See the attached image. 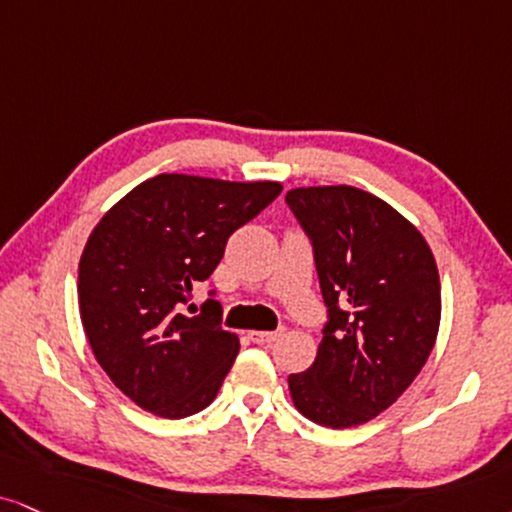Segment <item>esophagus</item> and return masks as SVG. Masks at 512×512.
Segmentation results:
<instances>
[{
  "mask_svg": "<svg viewBox=\"0 0 512 512\" xmlns=\"http://www.w3.org/2000/svg\"><path fill=\"white\" fill-rule=\"evenodd\" d=\"M277 337H280V332H266V330L249 332V339L256 344H270V342H275Z\"/></svg>",
  "mask_w": 512,
  "mask_h": 512,
  "instance_id": "esophagus-1",
  "label": "esophagus"
}]
</instances>
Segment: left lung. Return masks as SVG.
I'll return each mask as SVG.
<instances>
[{"instance_id":"obj_1","label":"left lung","mask_w":512,"mask_h":512,"mask_svg":"<svg viewBox=\"0 0 512 512\" xmlns=\"http://www.w3.org/2000/svg\"><path fill=\"white\" fill-rule=\"evenodd\" d=\"M287 206L313 246L327 306L323 342L289 375L294 406L344 430L387 410L418 377L439 332V270L425 237L363 189L299 187Z\"/></svg>"}]
</instances>
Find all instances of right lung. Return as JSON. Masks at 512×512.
<instances>
[{
    "mask_svg": "<svg viewBox=\"0 0 512 512\" xmlns=\"http://www.w3.org/2000/svg\"><path fill=\"white\" fill-rule=\"evenodd\" d=\"M280 192V182L163 173L92 230L78 268L82 327L106 375L140 408L178 420L216 399L239 339L220 327L213 289L199 315L182 308L218 268L232 232Z\"/></svg>",
    "mask_w": 512,
    "mask_h": 512,
    "instance_id": "obj_1",
    "label": "right lung"
}]
</instances>
